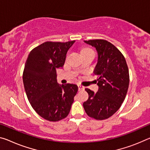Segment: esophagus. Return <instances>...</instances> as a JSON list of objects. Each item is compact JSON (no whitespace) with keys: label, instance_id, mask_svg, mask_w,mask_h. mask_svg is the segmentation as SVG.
<instances>
[{"label":"esophagus","instance_id":"1","mask_svg":"<svg viewBox=\"0 0 150 150\" xmlns=\"http://www.w3.org/2000/svg\"><path fill=\"white\" fill-rule=\"evenodd\" d=\"M78 89H79V91H83L85 89V87L81 85H78Z\"/></svg>","mask_w":150,"mask_h":150}]
</instances>
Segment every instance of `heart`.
<instances>
[{"label":"heart","mask_w":150,"mask_h":150,"mask_svg":"<svg viewBox=\"0 0 150 150\" xmlns=\"http://www.w3.org/2000/svg\"><path fill=\"white\" fill-rule=\"evenodd\" d=\"M91 49H90L89 48H83L81 49V53H82V52H85V51H91Z\"/></svg>","instance_id":"1"}]
</instances>
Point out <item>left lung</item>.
Returning <instances> with one entry per match:
<instances>
[{
  "mask_svg": "<svg viewBox=\"0 0 150 150\" xmlns=\"http://www.w3.org/2000/svg\"><path fill=\"white\" fill-rule=\"evenodd\" d=\"M96 48L97 62L93 73L97 75V93L85 89L89 98L83 104L89 117L103 120L113 115L122 105L129 83V70L122 53L105 40L84 41Z\"/></svg>",
  "mask_w": 150,
  "mask_h": 150,
  "instance_id": "1",
  "label": "left lung"
}]
</instances>
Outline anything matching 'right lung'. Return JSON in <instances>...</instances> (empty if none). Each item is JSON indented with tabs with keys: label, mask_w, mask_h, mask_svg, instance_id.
Returning a JSON list of instances; mask_svg holds the SVG:
<instances>
[{
	"label": "right lung",
	"mask_w": 150,
	"mask_h": 150,
	"mask_svg": "<svg viewBox=\"0 0 150 150\" xmlns=\"http://www.w3.org/2000/svg\"><path fill=\"white\" fill-rule=\"evenodd\" d=\"M75 42H45L33 49L26 61L23 79L28 101L49 122L68 115L78 91L75 84H59L56 71L63 67L67 53Z\"/></svg>",
	"instance_id": "1"
}]
</instances>
